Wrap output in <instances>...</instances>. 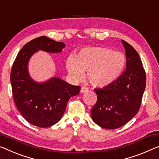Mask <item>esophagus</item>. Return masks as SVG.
<instances>
[{"label":"esophagus","instance_id":"34e87169","mask_svg":"<svg viewBox=\"0 0 159 159\" xmlns=\"http://www.w3.org/2000/svg\"><path fill=\"white\" fill-rule=\"evenodd\" d=\"M88 91H89V89H88V88L85 87V86H82L81 89H80V93H85V92H86Z\"/></svg>","mask_w":159,"mask_h":159}]
</instances>
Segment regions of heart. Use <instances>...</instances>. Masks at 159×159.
Masks as SVG:
<instances>
[{
	"instance_id": "obj_1",
	"label": "heart",
	"mask_w": 159,
	"mask_h": 159,
	"mask_svg": "<svg viewBox=\"0 0 159 159\" xmlns=\"http://www.w3.org/2000/svg\"><path fill=\"white\" fill-rule=\"evenodd\" d=\"M125 65L124 54L106 47L82 49L76 57H69L66 64L75 79H81L84 71H88V80L96 87H105L115 82L124 72Z\"/></svg>"
}]
</instances>
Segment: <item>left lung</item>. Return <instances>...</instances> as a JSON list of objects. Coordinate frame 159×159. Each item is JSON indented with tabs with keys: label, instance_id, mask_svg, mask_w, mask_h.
Here are the masks:
<instances>
[{
	"label": "left lung",
	"instance_id": "obj_1",
	"mask_svg": "<svg viewBox=\"0 0 159 159\" xmlns=\"http://www.w3.org/2000/svg\"><path fill=\"white\" fill-rule=\"evenodd\" d=\"M126 56V69L113 84L95 89L97 101L92 119L99 126L115 129L131 120L141 107L146 88V72L134 47L122 40Z\"/></svg>",
	"mask_w": 159,
	"mask_h": 159
}]
</instances>
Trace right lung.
<instances>
[{"mask_svg": "<svg viewBox=\"0 0 159 159\" xmlns=\"http://www.w3.org/2000/svg\"><path fill=\"white\" fill-rule=\"evenodd\" d=\"M64 47L62 42L46 36L38 37L24 45L13 62L11 82L14 102L23 117L35 126L47 128L56 124L65 112L69 99L80 92V86L58 78L39 84L28 74V61L37 51L59 53Z\"/></svg>", "mask_w": 159, "mask_h": 159, "instance_id": "obj_1", "label": "right lung"}]
</instances>
